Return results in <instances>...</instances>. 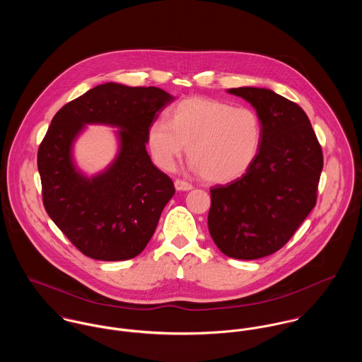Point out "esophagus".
Segmentation results:
<instances>
[{"label": "esophagus", "mask_w": 362, "mask_h": 362, "mask_svg": "<svg viewBox=\"0 0 362 362\" xmlns=\"http://www.w3.org/2000/svg\"><path fill=\"white\" fill-rule=\"evenodd\" d=\"M174 185H175V189H177V191H189V189L194 188L192 184H189V182L185 181V180H180V178H177V180L174 181Z\"/></svg>", "instance_id": "1"}]
</instances>
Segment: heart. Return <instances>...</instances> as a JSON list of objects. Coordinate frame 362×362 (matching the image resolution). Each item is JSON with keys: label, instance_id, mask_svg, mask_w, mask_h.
<instances>
[{"label": "heart", "instance_id": "1", "mask_svg": "<svg viewBox=\"0 0 362 362\" xmlns=\"http://www.w3.org/2000/svg\"><path fill=\"white\" fill-rule=\"evenodd\" d=\"M262 121L250 107L207 98H188L173 105L168 121L158 118L148 131L156 164L173 168L185 146L192 167L209 182L240 178L251 167L262 144Z\"/></svg>", "mask_w": 362, "mask_h": 362}]
</instances>
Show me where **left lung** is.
<instances>
[{"instance_id": "obj_1", "label": "left lung", "mask_w": 362, "mask_h": 362, "mask_svg": "<svg viewBox=\"0 0 362 362\" xmlns=\"http://www.w3.org/2000/svg\"><path fill=\"white\" fill-rule=\"evenodd\" d=\"M228 93L255 107L262 144L241 178L210 188L207 226L224 255L251 260L283 248L315 207L323 153L298 104L263 88Z\"/></svg>"}]
</instances>
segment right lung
Returning a JSON list of instances; mask_svg holds the SVG:
<instances>
[{
  "label": "right lung",
  "instance_id": "1",
  "mask_svg": "<svg viewBox=\"0 0 362 362\" xmlns=\"http://www.w3.org/2000/svg\"><path fill=\"white\" fill-rule=\"evenodd\" d=\"M174 100L155 86L99 85L61 107L37 152L47 214L83 255L127 260L139 255L173 198L171 178L146 152L148 131ZM119 126L122 151L103 175L89 180L70 160V146L83 123Z\"/></svg>",
  "mask_w": 362,
  "mask_h": 362
}]
</instances>
